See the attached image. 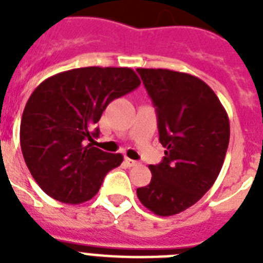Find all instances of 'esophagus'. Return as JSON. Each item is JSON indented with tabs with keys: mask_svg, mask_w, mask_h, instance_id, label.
Listing matches in <instances>:
<instances>
[{
	"mask_svg": "<svg viewBox=\"0 0 263 263\" xmlns=\"http://www.w3.org/2000/svg\"><path fill=\"white\" fill-rule=\"evenodd\" d=\"M124 162H125V165H127V166H129V168H131V166H136V165H138V161L131 160V158H128V157H125Z\"/></svg>",
	"mask_w": 263,
	"mask_h": 263,
	"instance_id": "obj_1",
	"label": "esophagus"
}]
</instances>
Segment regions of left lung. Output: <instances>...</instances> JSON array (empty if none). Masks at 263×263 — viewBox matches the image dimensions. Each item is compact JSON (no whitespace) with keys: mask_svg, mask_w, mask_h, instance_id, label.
I'll use <instances>...</instances> for the list:
<instances>
[{"mask_svg":"<svg viewBox=\"0 0 263 263\" xmlns=\"http://www.w3.org/2000/svg\"><path fill=\"white\" fill-rule=\"evenodd\" d=\"M156 106L165 157L150 165L152 181L136 190L144 208L168 217L195 204L212 188L224 164L229 119L216 92L196 76L138 68Z\"/></svg>","mask_w":263,"mask_h":263,"instance_id":"obj_1","label":"left lung"}]
</instances>
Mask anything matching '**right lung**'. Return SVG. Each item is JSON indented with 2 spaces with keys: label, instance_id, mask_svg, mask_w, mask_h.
Returning <instances> with one entry per match:
<instances>
[{
  "label": "right lung",
  "instance_id": "obj_1",
  "mask_svg": "<svg viewBox=\"0 0 263 263\" xmlns=\"http://www.w3.org/2000/svg\"><path fill=\"white\" fill-rule=\"evenodd\" d=\"M139 84L131 68L86 67L60 72L35 88L23 111L20 146L27 168L47 195L79 204L99 191L123 156L94 147L95 124L113 99Z\"/></svg>",
  "mask_w": 263,
  "mask_h": 263
}]
</instances>
